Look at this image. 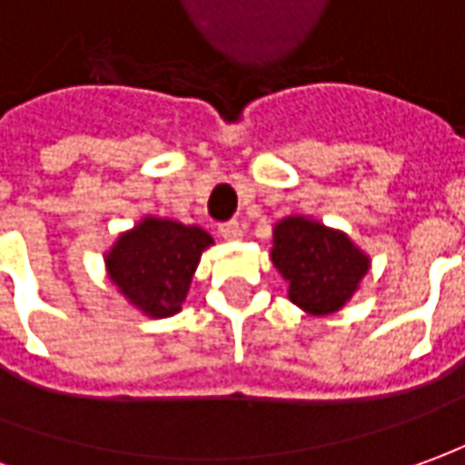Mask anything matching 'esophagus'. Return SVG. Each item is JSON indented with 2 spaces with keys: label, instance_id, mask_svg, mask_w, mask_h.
Returning a JSON list of instances; mask_svg holds the SVG:
<instances>
[{
  "label": "esophagus",
  "instance_id": "1",
  "mask_svg": "<svg viewBox=\"0 0 465 465\" xmlns=\"http://www.w3.org/2000/svg\"><path fill=\"white\" fill-rule=\"evenodd\" d=\"M221 239H226V242H233V239H242L244 236V226L239 223V221H226V223H221L219 226Z\"/></svg>",
  "mask_w": 465,
  "mask_h": 465
}]
</instances>
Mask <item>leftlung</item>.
Segmentation results:
<instances>
[{
  "label": "left lung",
  "instance_id": "left-lung-1",
  "mask_svg": "<svg viewBox=\"0 0 465 465\" xmlns=\"http://www.w3.org/2000/svg\"><path fill=\"white\" fill-rule=\"evenodd\" d=\"M272 264L287 280V298L308 315L341 311L369 272V257L346 233L305 216L274 226Z\"/></svg>",
  "mask_w": 465,
  "mask_h": 465
}]
</instances>
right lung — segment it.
<instances>
[{"instance_id": "1", "label": "right lung", "mask_w": 465, "mask_h": 465, "mask_svg": "<svg viewBox=\"0 0 465 465\" xmlns=\"http://www.w3.org/2000/svg\"><path fill=\"white\" fill-rule=\"evenodd\" d=\"M213 244L201 226L142 219L106 254V272L119 292L150 318H167L183 308L201 254Z\"/></svg>"}]
</instances>
